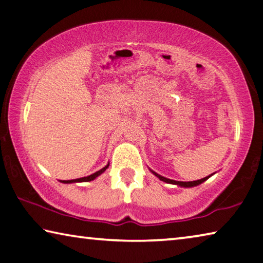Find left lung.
I'll use <instances>...</instances> for the list:
<instances>
[{
    "label": "left lung",
    "instance_id": "8db88e82",
    "mask_svg": "<svg viewBox=\"0 0 263 263\" xmlns=\"http://www.w3.org/2000/svg\"><path fill=\"white\" fill-rule=\"evenodd\" d=\"M150 171H152L153 174H154L155 176H156V177H158V178H160L161 180H163V182L169 183V184L178 185V186H182V187H193V186H197V185H199V184H201V183H204L206 179H209V178L211 177V175H210V176H208V177L201 178V179H198V180H192V182H178V180H174V179H169V178L163 177V176L156 174V172L153 171V170H150Z\"/></svg>",
    "mask_w": 263,
    "mask_h": 263
}]
</instances>
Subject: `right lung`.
Returning <instances> with one entry per match:
<instances>
[{"label": "right lung", "instance_id": "add662e5", "mask_svg": "<svg viewBox=\"0 0 263 263\" xmlns=\"http://www.w3.org/2000/svg\"><path fill=\"white\" fill-rule=\"evenodd\" d=\"M109 166V164H107L105 167H102L101 170H99L97 172H94L93 175H89L87 177H81V178H77V179H71V180H60L62 183H65V184H70V183H80V182H91V180L96 179L98 176H100L102 172H105L107 167Z\"/></svg>", "mask_w": 263, "mask_h": 263}]
</instances>
